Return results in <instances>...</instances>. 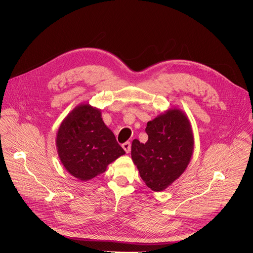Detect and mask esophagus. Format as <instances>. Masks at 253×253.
Returning a JSON list of instances; mask_svg holds the SVG:
<instances>
[{"mask_svg": "<svg viewBox=\"0 0 253 253\" xmlns=\"http://www.w3.org/2000/svg\"><path fill=\"white\" fill-rule=\"evenodd\" d=\"M122 147L125 150L126 153H129L131 151V143L130 142H125L124 144H122Z\"/></svg>", "mask_w": 253, "mask_h": 253, "instance_id": "obj_1", "label": "esophagus"}]
</instances>
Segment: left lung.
<instances>
[{
    "label": "left lung",
    "mask_w": 253,
    "mask_h": 253,
    "mask_svg": "<svg viewBox=\"0 0 253 253\" xmlns=\"http://www.w3.org/2000/svg\"><path fill=\"white\" fill-rule=\"evenodd\" d=\"M148 140L134 139L131 157L145 184L160 192L169 187L186 170L194 150L190 120L178 107L169 108L145 129Z\"/></svg>",
    "instance_id": "obj_1"
}]
</instances>
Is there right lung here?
Returning a JSON list of instances; mask_svg holds the SVG:
<instances>
[{
  "mask_svg": "<svg viewBox=\"0 0 253 253\" xmlns=\"http://www.w3.org/2000/svg\"><path fill=\"white\" fill-rule=\"evenodd\" d=\"M101 114L89 103L79 104L61 122L56 135L61 163L81 181L102 174L108 165L125 154Z\"/></svg>",
  "mask_w": 253,
  "mask_h": 253,
  "instance_id": "1",
  "label": "right lung"
}]
</instances>
